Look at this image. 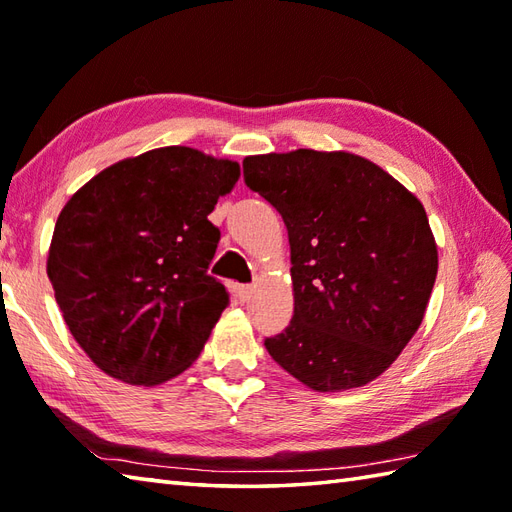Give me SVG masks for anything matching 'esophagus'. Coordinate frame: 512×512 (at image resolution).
Here are the masks:
<instances>
[{"instance_id":"1","label":"esophagus","mask_w":512,"mask_h":512,"mask_svg":"<svg viewBox=\"0 0 512 512\" xmlns=\"http://www.w3.org/2000/svg\"><path fill=\"white\" fill-rule=\"evenodd\" d=\"M253 295H255V286H253V284L237 286V297H239V301H248Z\"/></svg>"}]
</instances>
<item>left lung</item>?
<instances>
[{"label": "left lung", "instance_id": "1", "mask_svg": "<svg viewBox=\"0 0 512 512\" xmlns=\"http://www.w3.org/2000/svg\"><path fill=\"white\" fill-rule=\"evenodd\" d=\"M244 182L284 217L295 314L264 341L314 391L367 385L420 328L438 248L420 200L345 151L248 156Z\"/></svg>", "mask_w": 512, "mask_h": 512}]
</instances>
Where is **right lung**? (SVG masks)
I'll list each match as a JSON object with an SVG mask.
<instances>
[{
    "label": "right lung",
    "instance_id": "add662e5",
    "mask_svg": "<svg viewBox=\"0 0 512 512\" xmlns=\"http://www.w3.org/2000/svg\"><path fill=\"white\" fill-rule=\"evenodd\" d=\"M239 165L162 147L107 167L63 206L48 277L72 336L105 374L158 385L204 350L228 306L209 275L217 198Z\"/></svg>",
    "mask_w": 512,
    "mask_h": 512
}]
</instances>
